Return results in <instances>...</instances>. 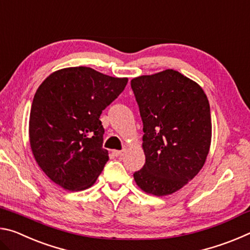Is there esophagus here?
<instances>
[{"label": "esophagus", "mask_w": 250, "mask_h": 250, "mask_svg": "<svg viewBox=\"0 0 250 250\" xmlns=\"http://www.w3.org/2000/svg\"><path fill=\"white\" fill-rule=\"evenodd\" d=\"M125 153V150H121V151L115 150L113 151V154H115V156H122Z\"/></svg>", "instance_id": "obj_1"}]
</instances>
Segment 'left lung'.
<instances>
[{"mask_svg": "<svg viewBox=\"0 0 250 250\" xmlns=\"http://www.w3.org/2000/svg\"><path fill=\"white\" fill-rule=\"evenodd\" d=\"M143 122L146 163L133 174L142 191L170 195L204 166L211 140L208 99L200 84L173 69L131 80Z\"/></svg>", "mask_w": 250, "mask_h": 250, "instance_id": "left-lung-1", "label": "left lung"}]
</instances>
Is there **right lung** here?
Returning a JSON list of instances; mask_svg holds the SVG:
<instances>
[{"label": "right lung", "instance_id": "1", "mask_svg": "<svg viewBox=\"0 0 250 250\" xmlns=\"http://www.w3.org/2000/svg\"><path fill=\"white\" fill-rule=\"evenodd\" d=\"M126 83L83 66L59 69L42 83L31 108L29 143L54 183L68 191L94 185L109 160L99 118Z\"/></svg>", "mask_w": 250, "mask_h": 250}]
</instances>
